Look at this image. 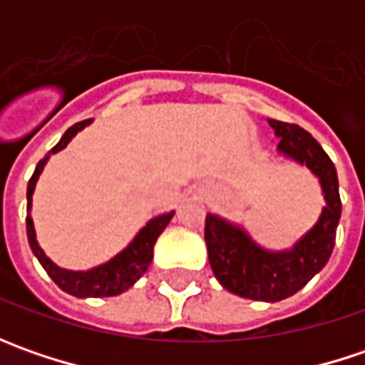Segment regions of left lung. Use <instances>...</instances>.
Listing matches in <instances>:
<instances>
[{
  "mask_svg": "<svg viewBox=\"0 0 365 365\" xmlns=\"http://www.w3.org/2000/svg\"><path fill=\"white\" fill-rule=\"evenodd\" d=\"M274 135L280 138L278 154L307 166L317 176L325 207L311 230L282 250L259 245L244 225L217 213H207L205 242L211 270L219 284L252 301L278 302L299 292L331 258L335 232L341 219L337 170L315 138L294 123L268 120Z\"/></svg>",
  "mask_w": 365,
  "mask_h": 365,
  "instance_id": "left-lung-1",
  "label": "left lung"
}]
</instances>
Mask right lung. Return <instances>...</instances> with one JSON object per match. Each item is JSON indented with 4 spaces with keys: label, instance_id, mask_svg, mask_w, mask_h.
I'll list each match as a JSON object with an SVG mask.
<instances>
[{
    "label": "right lung",
    "instance_id": "add662e5",
    "mask_svg": "<svg viewBox=\"0 0 365 365\" xmlns=\"http://www.w3.org/2000/svg\"><path fill=\"white\" fill-rule=\"evenodd\" d=\"M93 120H85L75 123L73 128H68L61 142L50 150L48 154L38 162L34 175L28 182V215H26V230H28V242L34 252L38 262L42 264V268L48 272V276L63 288L64 292L78 297V299H101V297H118L121 292H125L128 288H132L144 274H146L148 266L152 264L154 258V244L164 232V227L170 223V219L175 215V211L162 213L156 217L148 219L146 225L135 233L132 242L125 245L121 252H118L113 258H109L103 264H97L89 270H66L61 268L58 264H54L52 259L46 256V252L40 247L38 240H36L34 221H32V195H34L36 182L42 175L46 162L50 160V154H56L64 148L68 146V142L77 135L81 130H85L87 125H91Z\"/></svg>",
    "mask_w": 365,
    "mask_h": 365
}]
</instances>
